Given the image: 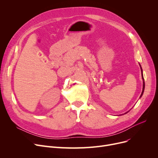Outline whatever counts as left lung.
I'll list each match as a JSON object with an SVG mask.
<instances>
[{
    "label": "left lung",
    "mask_w": 158,
    "mask_h": 158,
    "mask_svg": "<svg viewBox=\"0 0 158 158\" xmlns=\"http://www.w3.org/2000/svg\"><path fill=\"white\" fill-rule=\"evenodd\" d=\"M140 67H141V66H140ZM141 69H142V67H141ZM142 79H143V90H142V94H141L140 97H142V95H143V92H144V89H145V81H144L143 76V73H142Z\"/></svg>",
    "instance_id": "1"
}]
</instances>
